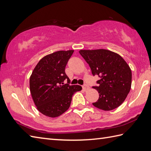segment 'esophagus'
<instances>
[{
	"instance_id": "obj_1",
	"label": "esophagus",
	"mask_w": 151,
	"mask_h": 151,
	"mask_svg": "<svg viewBox=\"0 0 151 151\" xmlns=\"http://www.w3.org/2000/svg\"><path fill=\"white\" fill-rule=\"evenodd\" d=\"M82 88H83V89H84V91H86V90H87V89H89V86H88V84H84V85L82 86Z\"/></svg>"
}]
</instances>
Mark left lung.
<instances>
[{
  "label": "left lung",
  "mask_w": 151,
  "mask_h": 151,
  "mask_svg": "<svg viewBox=\"0 0 151 151\" xmlns=\"http://www.w3.org/2000/svg\"><path fill=\"white\" fill-rule=\"evenodd\" d=\"M81 55L87 62L92 75L100 79L93 86L99 93L98 100L93 103L96 108L110 111L123 103L130 92L132 71L129 65L119 54L105 49L81 50Z\"/></svg>",
  "instance_id": "8db88e82"
}]
</instances>
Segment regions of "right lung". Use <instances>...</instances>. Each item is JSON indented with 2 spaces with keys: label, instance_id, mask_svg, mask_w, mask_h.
<instances>
[{
  "label": "right lung",
  "instance_id": "add662e5",
  "mask_svg": "<svg viewBox=\"0 0 151 151\" xmlns=\"http://www.w3.org/2000/svg\"><path fill=\"white\" fill-rule=\"evenodd\" d=\"M74 50H60L43 57L30 78V89L35 105L41 114L56 117L68 110L73 95L82 89L79 85H70L65 66ZM65 79L68 84H64Z\"/></svg>",
  "mask_w": 151,
  "mask_h": 151
}]
</instances>
